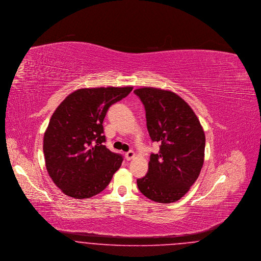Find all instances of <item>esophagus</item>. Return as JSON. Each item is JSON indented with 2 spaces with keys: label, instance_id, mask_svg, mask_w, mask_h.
<instances>
[{
  "label": "esophagus",
  "instance_id": "esophagus-1",
  "mask_svg": "<svg viewBox=\"0 0 261 261\" xmlns=\"http://www.w3.org/2000/svg\"><path fill=\"white\" fill-rule=\"evenodd\" d=\"M134 156H135V153H134L133 151H129V152H127V153H125V159H126L127 161L132 160Z\"/></svg>",
  "mask_w": 261,
  "mask_h": 261
}]
</instances>
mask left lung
<instances>
[{"instance_id":"left-lung-1","label":"left lung","mask_w":261,"mask_h":261,"mask_svg":"<svg viewBox=\"0 0 261 261\" xmlns=\"http://www.w3.org/2000/svg\"><path fill=\"white\" fill-rule=\"evenodd\" d=\"M134 92L145 107L150 137L161 144L159 153L150 155L147 174L137 179L139 190L154 202H176L196 181L203 167V128L192 108L176 93L155 88Z\"/></svg>"}]
</instances>
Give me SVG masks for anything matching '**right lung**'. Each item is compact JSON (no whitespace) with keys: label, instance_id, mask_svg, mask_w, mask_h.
Wrapping results in <instances>:
<instances>
[{"label":"right lung","instance_id":"right-lung-1","mask_svg":"<svg viewBox=\"0 0 261 261\" xmlns=\"http://www.w3.org/2000/svg\"><path fill=\"white\" fill-rule=\"evenodd\" d=\"M132 87L80 89L70 93L51 116L43 139L47 171L66 195L85 199L101 192L123 158L105 145L102 122L108 108Z\"/></svg>","mask_w":261,"mask_h":261}]
</instances>
